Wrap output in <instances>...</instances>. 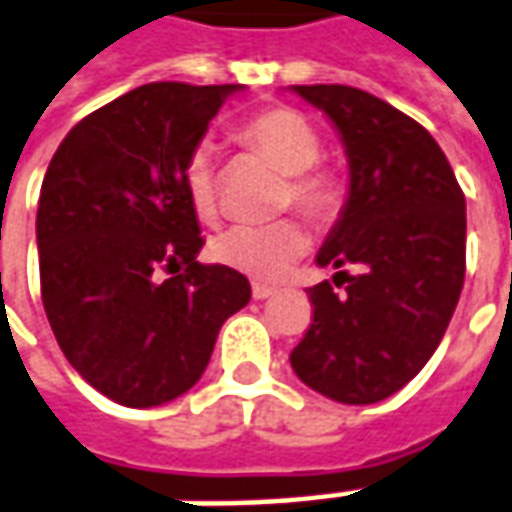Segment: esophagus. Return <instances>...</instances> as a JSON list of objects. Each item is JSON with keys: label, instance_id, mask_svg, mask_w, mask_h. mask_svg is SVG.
I'll use <instances>...</instances> for the list:
<instances>
[{"label": "esophagus", "instance_id": "esophagus-1", "mask_svg": "<svg viewBox=\"0 0 512 512\" xmlns=\"http://www.w3.org/2000/svg\"><path fill=\"white\" fill-rule=\"evenodd\" d=\"M252 296H255L257 302H263L268 296H274V288H268V285H255V288H252Z\"/></svg>", "mask_w": 512, "mask_h": 512}]
</instances>
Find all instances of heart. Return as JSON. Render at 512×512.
Segmentation results:
<instances>
[{"label":"heart","instance_id":"obj_1","mask_svg":"<svg viewBox=\"0 0 512 512\" xmlns=\"http://www.w3.org/2000/svg\"><path fill=\"white\" fill-rule=\"evenodd\" d=\"M238 138L282 174H288L282 207H296L316 227H332L341 219L346 182L338 171L318 166L321 135L305 113L293 107H266L244 121ZM182 182L196 216L213 219L219 210V177L210 146L199 144L188 155ZM210 252L219 263L252 280H277L293 260L307 252V232L291 219L274 224H232L213 238Z\"/></svg>","mask_w":512,"mask_h":512}]
</instances>
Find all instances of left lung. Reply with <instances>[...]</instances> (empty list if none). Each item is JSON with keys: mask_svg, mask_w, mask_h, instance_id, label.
Listing matches in <instances>:
<instances>
[{"mask_svg": "<svg viewBox=\"0 0 512 512\" xmlns=\"http://www.w3.org/2000/svg\"><path fill=\"white\" fill-rule=\"evenodd\" d=\"M338 130L349 196L316 255L357 266L338 296L307 288L313 324L291 352L296 377L343 405H374L405 388L438 349L466 277V196L430 132L349 85H293Z\"/></svg>", "mask_w": 512, "mask_h": 512, "instance_id": "left-lung-1", "label": "left lung"}]
</instances>
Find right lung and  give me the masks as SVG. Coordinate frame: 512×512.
<instances>
[{"label":"right lung","mask_w":512,"mask_h":512,"mask_svg":"<svg viewBox=\"0 0 512 512\" xmlns=\"http://www.w3.org/2000/svg\"><path fill=\"white\" fill-rule=\"evenodd\" d=\"M238 91L141 85L85 116L46 169L35 219L46 318L74 371L124 407L191 391L221 324L252 299L241 271L196 260L205 238L182 182Z\"/></svg>","instance_id":"right-lung-1"}]
</instances>
